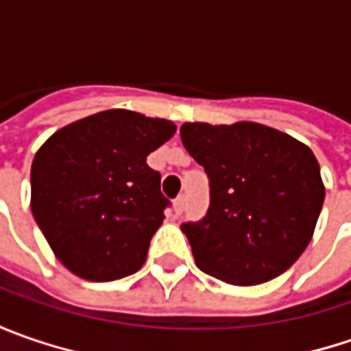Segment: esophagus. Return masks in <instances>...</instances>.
Segmentation results:
<instances>
[{
    "instance_id": "obj_1",
    "label": "esophagus",
    "mask_w": 351,
    "mask_h": 351,
    "mask_svg": "<svg viewBox=\"0 0 351 351\" xmlns=\"http://www.w3.org/2000/svg\"><path fill=\"white\" fill-rule=\"evenodd\" d=\"M183 207H185V195H178V199L173 201V213H176V217H180L183 213Z\"/></svg>"
}]
</instances>
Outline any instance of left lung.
Instances as JSON below:
<instances>
[{
  "label": "left lung",
  "mask_w": 351,
  "mask_h": 351,
  "mask_svg": "<svg viewBox=\"0 0 351 351\" xmlns=\"http://www.w3.org/2000/svg\"><path fill=\"white\" fill-rule=\"evenodd\" d=\"M185 150L209 178V209L183 223L197 267L232 285L287 271L315 232L324 203L308 146L258 123H185Z\"/></svg>",
  "instance_id": "8db88e82"
}]
</instances>
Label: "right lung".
Masks as SVG:
<instances>
[{
	"label": "right lung",
	"instance_id": "1",
	"mask_svg": "<svg viewBox=\"0 0 351 351\" xmlns=\"http://www.w3.org/2000/svg\"><path fill=\"white\" fill-rule=\"evenodd\" d=\"M173 132L166 119L111 109L60 128L36 152L33 217L72 274L115 281L141 269L171 205L146 156Z\"/></svg>",
	"mask_w": 351,
	"mask_h": 351
}]
</instances>
